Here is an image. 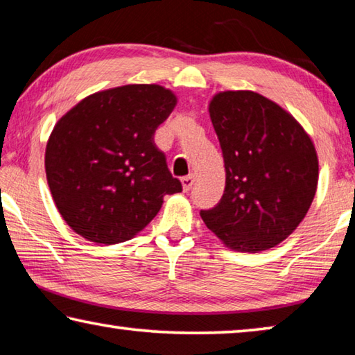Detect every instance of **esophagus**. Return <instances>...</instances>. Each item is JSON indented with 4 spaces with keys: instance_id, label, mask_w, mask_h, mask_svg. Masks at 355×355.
<instances>
[{
    "instance_id": "obj_1",
    "label": "esophagus",
    "mask_w": 355,
    "mask_h": 355,
    "mask_svg": "<svg viewBox=\"0 0 355 355\" xmlns=\"http://www.w3.org/2000/svg\"><path fill=\"white\" fill-rule=\"evenodd\" d=\"M196 183V177L194 175H188V177H183L182 178V184H183V191L188 192L192 186Z\"/></svg>"
}]
</instances>
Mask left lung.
I'll use <instances>...</instances> for the list:
<instances>
[{
  "mask_svg": "<svg viewBox=\"0 0 355 355\" xmlns=\"http://www.w3.org/2000/svg\"><path fill=\"white\" fill-rule=\"evenodd\" d=\"M209 117L224 156L225 189L218 205L202 209V219L233 250L271 249L296 230L313 202V142L291 114L252 91L216 94Z\"/></svg>",
  "mask_w": 355,
  "mask_h": 355,
  "instance_id": "left-lung-1",
  "label": "left lung"
}]
</instances>
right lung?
<instances>
[{
  "label": "right lung",
  "mask_w": 355,
  "mask_h": 355,
  "mask_svg": "<svg viewBox=\"0 0 355 355\" xmlns=\"http://www.w3.org/2000/svg\"><path fill=\"white\" fill-rule=\"evenodd\" d=\"M177 97L158 84L89 95L59 119L45 150L48 186L71 230L97 244L128 241L182 191L155 131Z\"/></svg>",
  "instance_id": "1"
}]
</instances>
